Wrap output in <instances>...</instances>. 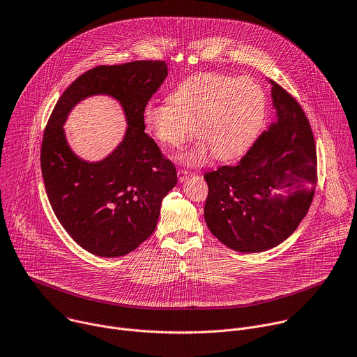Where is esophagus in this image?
Listing matches in <instances>:
<instances>
[{"mask_svg":"<svg viewBox=\"0 0 357 357\" xmlns=\"http://www.w3.org/2000/svg\"><path fill=\"white\" fill-rule=\"evenodd\" d=\"M192 176V173L191 172H188V170H184V169H178L177 170V177H178V181L180 183H183V181H185L188 177H191Z\"/></svg>","mask_w":357,"mask_h":357,"instance_id":"esophagus-1","label":"esophagus"}]
</instances>
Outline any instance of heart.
<instances>
[{"instance_id": "heart-1", "label": "heart", "mask_w": 357, "mask_h": 357, "mask_svg": "<svg viewBox=\"0 0 357 357\" xmlns=\"http://www.w3.org/2000/svg\"><path fill=\"white\" fill-rule=\"evenodd\" d=\"M167 100L149 101L142 119L165 146L177 148L195 133L199 140L178 156L188 166H198L211 155L225 162L245 153L266 114L264 91L257 83L221 73L188 77L172 90Z\"/></svg>"}]
</instances>
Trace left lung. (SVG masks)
<instances>
[{"mask_svg":"<svg viewBox=\"0 0 357 357\" xmlns=\"http://www.w3.org/2000/svg\"><path fill=\"white\" fill-rule=\"evenodd\" d=\"M274 122L236 166L204 176V218L229 249L257 253L275 248L300 225L317 187V151L301 105L275 82Z\"/></svg>","mask_w":357,"mask_h":357,"instance_id":"left-lung-1","label":"left lung"}]
</instances>
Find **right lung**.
I'll use <instances>...</instances> for the list:
<instances>
[{"label": "right lung", "instance_id": "obj_1", "mask_svg": "<svg viewBox=\"0 0 357 357\" xmlns=\"http://www.w3.org/2000/svg\"><path fill=\"white\" fill-rule=\"evenodd\" d=\"M166 77L160 60L94 67L67 87L47 121L40 167L49 202L66 232L93 255L125 256L145 242L156 229L163 198L177 184L174 165L142 119ZM93 95L116 99L128 125L121 144L98 162L71 151L62 129L69 111Z\"/></svg>", "mask_w": 357, "mask_h": 357}]
</instances>
